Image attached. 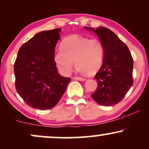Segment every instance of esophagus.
Listing matches in <instances>:
<instances>
[{"instance_id":"obj_1","label":"esophagus","mask_w":149,"mask_h":149,"mask_svg":"<svg viewBox=\"0 0 149 149\" xmlns=\"http://www.w3.org/2000/svg\"><path fill=\"white\" fill-rule=\"evenodd\" d=\"M73 79L76 80H80V81H85V80H86L85 78H81V77H74V78H73Z\"/></svg>"}]
</instances>
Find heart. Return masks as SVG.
Listing matches in <instances>:
<instances>
[{
	"instance_id": "heart-1",
	"label": "heart",
	"mask_w": 149,
	"mask_h": 149,
	"mask_svg": "<svg viewBox=\"0 0 149 149\" xmlns=\"http://www.w3.org/2000/svg\"><path fill=\"white\" fill-rule=\"evenodd\" d=\"M60 47L54 54V60L63 75L71 73L73 61L78 71L88 75L95 74L103 64L104 48L97 38L72 35L63 40Z\"/></svg>"
}]
</instances>
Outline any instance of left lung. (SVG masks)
I'll use <instances>...</instances> for the list:
<instances>
[{
	"instance_id": "obj_1",
	"label": "left lung",
	"mask_w": 149,
	"mask_h": 149,
	"mask_svg": "<svg viewBox=\"0 0 149 149\" xmlns=\"http://www.w3.org/2000/svg\"><path fill=\"white\" fill-rule=\"evenodd\" d=\"M84 28L98 36L104 48L103 64L95 76L97 88L91 97L100 105L113 106L124 98L133 84V59L130 52L109 29Z\"/></svg>"
}]
</instances>
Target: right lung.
<instances>
[{
  "instance_id": "obj_1",
  "label": "right lung",
  "mask_w": 149,
  "mask_h": 149,
  "mask_svg": "<svg viewBox=\"0 0 149 149\" xmlns=\"http://www.w3.org/2000/svg\"><path fill=\"white\" fill-rule=\"evenodd\" d=\"M61 29L36 34L20 47L14 65L15 88L27 105L39 110L54 107L71 81L58 73L54 60Z\"/></svg>"
}]
</instances>
